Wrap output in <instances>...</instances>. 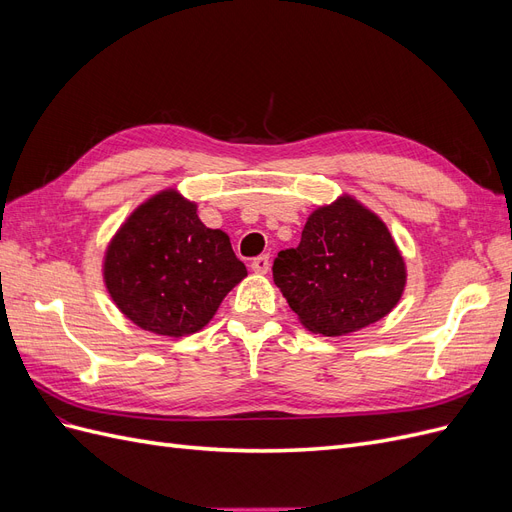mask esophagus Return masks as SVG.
Wrapping results in <instances>:
<instances>
[{"instance_id":"1","label":"esophagus","mask_w":512,"mask_h":512,"mask_svg":"<svg viewBox=\"0 0 512 512\" xmlns=\"http://www.w3.org/2000/svg\"><path fill=\"white\" fill-rule=\"evenodd\" d=\"M269 267H271V260H269L267 254L256 256V258L252 260V271H256V273H267Z\"/></svg>"}]
</instances>
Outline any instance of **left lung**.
Here are the masks:
<instances>
[{
	"instance_id": "left-lung-1",
	"label": "left lung",
	"mask_w": 512,
	"mask_h": 512,
	"mask_svg": "<svg viewBox=\"0 0 512 512\" xmlns=\"http://www.w3.org/2000/svg\"><path fill=\"white\" fill-rule=\"evenodd\" d=\"M273 282L309 331L335 337L397 305L406 267L391 232L352 198L309 215L297 247L273 260Z\"/></svg>"
}]
</instances>
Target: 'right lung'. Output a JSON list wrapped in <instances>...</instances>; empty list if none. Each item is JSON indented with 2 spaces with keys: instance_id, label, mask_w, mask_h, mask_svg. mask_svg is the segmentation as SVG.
<instances>
[{
  "instance_id": "obj_1",
  "label": "right lung",
  "mask_w": 512,
  "mask_h": 512,
  "mask_svg": "<svg viewBox=\"0 0 512 512\" xmlns=\"http://www.w3.org/2000/svg\"><path fill=\"white\" fill-rule=\"evenodd\" d=\"M247 269L228 235L198 220L196 205L162 192L138 207L108 245L104 280L138 327L170 337L196 333Z\"/></svg>"
}]
</instances>
